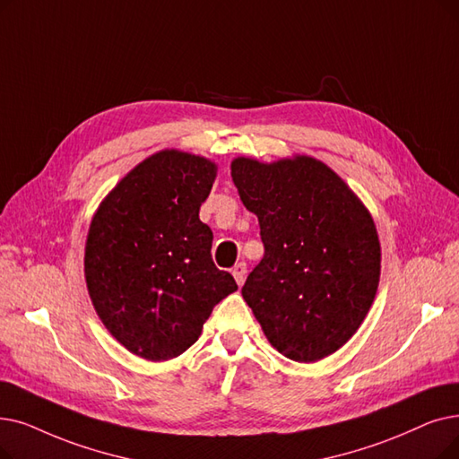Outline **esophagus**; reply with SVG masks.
I'll return each mask as SVG.
<instances>
[{
	"instance_id": "34e87169",
	"label": "esophagus",
	"mask_w": 459,
	"mask_h": 459,
	"mask_svg": "<svg viewBox=\"0 0 459 459\" xmlns=\"http://www.w3.org/2000/svg\"><path fill=\"white\" fill-rule=\"evenodd\" d=\"M246 273H247V264H246V263H238V264L232 268V275H234L238 285H244Z\"/></svg>"
}]
</instances>
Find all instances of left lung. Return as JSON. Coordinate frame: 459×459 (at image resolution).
Listing matches in <instances>:
<instances>
[{"label": "left lung", "mask_w": 459, "mask_h": 459, "mask_svg": "<svg viewBox=\"0 0 459 459\" xmlns=\"http://www.w3.org/2000/svg\"><path fill=\"white\" fill-rule=\"evenodd\" d=\"M230 170L264 244L244 300L273 349L294 362L323 360L351 340L375 300L381 244L373 217L309 155L273 163L236 157Z\"/></svg>", "instance_id": "obj_1"}]
</instances>
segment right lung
I'll list each match as a JSON object with an SVG mask.
<instances>
[{
    "instance_id": "1",
    "label": "right lung",
    "mask_w": 459,
    "mask_h": 459,
    "mask_svg": "<svg viewBox=\"0 0 459 459\" xmlns=\"http://www.w3.org/2000/svg\"><path fill=\"white\" fill-rule=\"evenodd\" d=\"M217 174L210 159L163 150L138 163L99 204L84 275L93 307L129 352L163 362L186 352L215 304L238 289L212 261L198 219Z\"/></svg>"
}]
</instances>
